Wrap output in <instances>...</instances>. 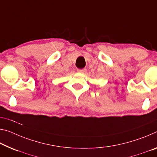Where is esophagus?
<instances>
[{
    "instance_id": "34e87169",
    "label": "esophagus",
    "mask_w": 157,
    "mask_h": 157,
    "mask_svg": "<svg viewBox=\"0 0 157 157\" xmlns=\"http://www.w3.org/2000/svg\"><path fill=\"white\" fill-rule=\"evenodd\" d=\"M86 70L85 68L78 69V73H86Z\"/></svg>"
}]
</instances>
